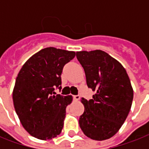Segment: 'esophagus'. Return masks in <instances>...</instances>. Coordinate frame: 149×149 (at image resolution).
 <instances>
[{
	"label": "esophagus",
	"instance_id": "esophagus-1",
	"mask_svg": "<svg viewBox=\"0 0 149 149\" xmlns=\"http://www.w3.org/2000/svg\"><path fill=\"white\" fill-rule=\"evenodd\" d=\"M73 98H74V100H76V101H78L79 100V98H80V97H79V95H76V96H73Z\"/></svg>",
	"mask_w": 149,
	"mask_h": 149
}]
</instances>
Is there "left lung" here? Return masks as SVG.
Wrapping results in <instances>:
<instances>
[{"instance_id": "8db88e82", "label": "left lung", "mask_w": 149, "mask_h": 149, "mask_svg": "<svg viewBox=\"0 0 149 149\" xmlns=\"http://www.w3.org/2000/svg\"><path fill=\"white\" fill-rule=\"evenodd\" d=\"M86 84L95 94L82 98L84 112L79 119L84 134L97 141L111 139L120 130L131 110L133 88L126 70L102 50L77 52Z\"/></svg>"}]
</instances>
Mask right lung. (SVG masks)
Listing matches in <instances>:
<instances>
[{
  "mask_svg": "<svg viewBox=\"0 0 149 149\" xmlns=\"http://www.w3.org/2000/svg\"><path fill=\"white\" fill-rule=\"evenodd\" d=\"M76 56L73 51L45 48L30 57L16 78L12 97L22 126L31 136L51 140L60 134L71 95H55L61 89L63 66Z\"/></svg>",
  "mask_w": 149,
  "mask_h": 149,
  "instance_id": "obj_1",
  "label": "right lung"
}]
</instances>
